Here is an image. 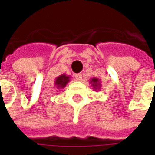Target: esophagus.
Masks as SVG:
<instances>
[{
	"mask_svg": "<svg viewBox=\"0 0 155 155\" xmlns=\"http://www.w3.org/2000/svg\"><path fill=\"white\" fill-rule=\"evenodd\" d=\"M75 78H76L78 81H81L82 80V74H81V73L76 74L75 75Z\"/></svg>",
	"mask_w": 155,
	"mask_h": 155,
	"instance_id": "1",
	"label": "esophagus"
}]
</instances>
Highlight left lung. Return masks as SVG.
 <instances>
[{
  "label": "left lung",
  "instance_id": "obj_1",
  "mask_svg": "<svg viewBox=\"0 0 155 155\" xmlns=\"http://www.w3.org/2000/svg\"><path fill=\"white\" fill-rule=\"evenodd\" d=\"M90 84H91V86L93 87L94 91H99L101 89V82H100V79L98 78H93L90 80Z\"/></svg>",
  "mask_w": 155,
  "mask_h": 155
}]
</instances>
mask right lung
Here are the masks:
<instances>
[{
    "label": "right lung",
    "mask_w": 155,
    "mask_h": 155,
    "mask_svg": "<svg viewBox=\"0 0 155 155\" xmlns=\"http://www.w3.org/2000/svg\"><path fill=\"white\" fill-rule=\"evenodd\" d=\"M71 81V77L67 76L65 74H62L60 76H58L57 78H55V86L58 89H64V87L66 86V84H68L69 82Z\"/></svg>",
    "instance_id": "right-lung-1"
}]
</instances>
